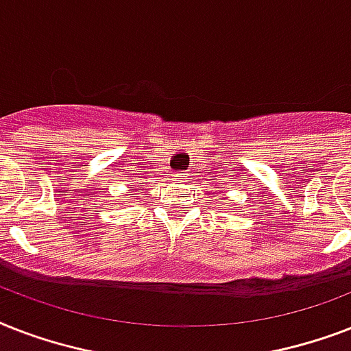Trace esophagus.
<instances>
[{
	"mask_svg": "<svg viewBox=\"0 0 351 351\" xmlns=\"http://www.w3.org/2000/svg\"><path fill=\"white\" fill-rule=\"evenodd\" d=\"M175 180L176 182H187L189 180V176H187V173H176Z\"/></svg>",
	"mask_w": 351,
	"mask_h": 351,
	"instance_id": "1",
	"label": "esophagus"
}]
</instances>
